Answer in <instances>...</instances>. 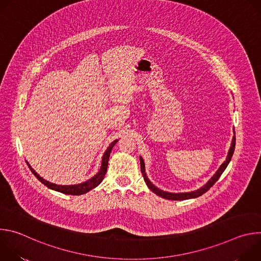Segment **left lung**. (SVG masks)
Returning <instances> with one entry per match:
<instances>
[{
    "label": "left lung",
    "instance_id": "8db88e82",
    "mask_svg": "<svg viewBox=\"0 0 261 261\" xmlns=\"http://www.w3.org/2000/svg\"><path fill=\"white\" fill-rule=\"evenodd\" d=\"M234 132V131H233ZM234 147H236V132H234V135L232 137V141H231V144H230V147H229V151H228V154H227V157H226V160L223 162L220 167L218 168V170L216 171V173L202 186V187H200L199 189L197 190H194V191H190V192H181V193H171V192H167V191H163L161 189H159L158 187H156V186L148 179V177L146 176V173H145V166H144V161L141 157H139V160H140V168H141V172H142V176L144 178V181L145 184L147 185L148 189H150L151 191H153L155 194H157L158 196H161L162 198H165V199H169V200H186V199H191V198H196L198 196H201L203 193H205L219 179V177L221 176V174L224 172V170L226 169L227 165L229 164L231 158H232V155H233V152H234Z\"/></svg>",
    "mask_w": 261,
    "mask_h": 261
}]
</instances>
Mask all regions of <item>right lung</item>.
<instances>
[{
    "mask_svg": "<svg viewBox=\"0 0 261 261\" xmlns=\"http://www.w3.org/2000/svg\"><path fill=\"white\" fill-rule=\"evenodd\" d=\"M119 141V139H116L114 140L113 142H111L108 147L106 148V151L104 153V155L102 156V161H101V166H100V169L99 171L91 178H89L88 180L84 181V182H81V184H77V185H57V184H54V182H50L46 179H44L43 177H41L38 173H37L32 167L31 165L29 164L28 161L27 164L29 166V168L31 169V171L33 172V174L38 178L42 184H44L46 187H48L49 189L51 190H55V191H58V192H61V193H64V194H68V195H82V194H85L89 191H91L92 189L96 188L97 186L103 180L104 176H105V173L107 171V165H108V160H109V156H110V152L111 150H113L114 145Z\"/></svg>",
    "mask_w": 261,
    "mask_h": 261,
    "instance_id": "right-lung-1",
    "label": "right lung"
}]
</instances>
